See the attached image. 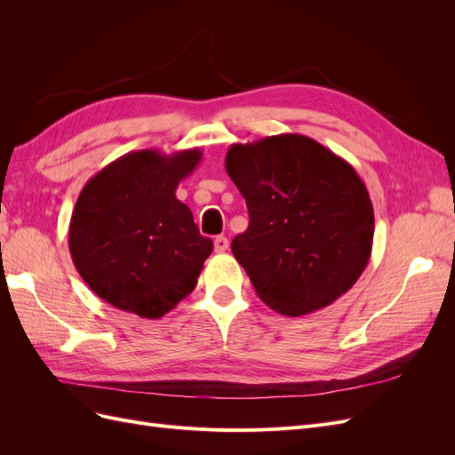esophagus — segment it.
<instances>
[{"label":"esophagus","instance_id":"34e87169","mask_svg":"<svg viewBox=\"0 0 455 455\" xmlns=\"http://www.w3.org/2000/svg\"><path fill=\"white\" fill-rule=\"evenodd\" d=\"M228 246H229V241H228L224 235H218V237L214 239V249H216V252H226Z\"/></svg>","mask_w":455,"mask_h":455}]
</instances>
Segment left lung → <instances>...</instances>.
<instances>
[{"label": "left lung", "instance_id": "obj_1", "mask_svg": "<svg viewBox=\"0 0 455 455\" xmlns=\"http://www.w3.org/2000/svg\"><path fill=\"white\" fill-rule=\"evenodd\" d=\"M226 171L251 216L231 251L267 307L307 315L359 281L374 243V209L346 159L288 132L233 144Z\"/></svg>", "mask_w": 455, "mask_h": 455}]
</instances>
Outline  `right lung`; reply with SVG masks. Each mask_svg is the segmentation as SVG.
I'll return each mask as SVG.
<instances>
[{"mask_svg": "<svg viewBox=\"0 0 455 455\" xmlns=\"http://www.w3.org/2000/svg\"><path fill=\"white\" fill-rule=\"evenodd\" d=\"M201 157L197 148L131 151L81 189L68 246L81 279L109 306L159 319L194 292L214 244L176 188Z\"/></svg>", "mask_w": 455, "mask_h": 455, "instance_id": "add662e5", "label": "right lung"}]
</instances>
